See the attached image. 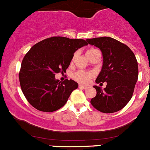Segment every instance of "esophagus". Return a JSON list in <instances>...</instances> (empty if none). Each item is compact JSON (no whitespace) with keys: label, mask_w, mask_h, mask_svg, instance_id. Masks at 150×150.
Instances as JSON below:
<instances>
[{"label":"esophagus","mask_w":150,"mask_h":150,"mask_svg":"<svg viewBox=\"0 0 150 150\" xmlns=\"http://www.w3.org/2000/svg\"><path fill=\"white\" fill-rule=\"evenodd\" d=\"M79 88H80V89H86L87 87H86V86H83V85H81V84H79Z\"/></svg>","instance_id":"obj_1"}]
</instances>
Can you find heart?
I'll use <instances>...</instances> for the list:
<instances>
[{"instance_id":"1","label":"heart","mask_w":150,"mask_h":150,"mask_svg":"<svg viewBox=\"0 0 150 150\" xmlns=\"http://www.w3.org/2000/svg\"><path fill=\"white\" fill-rule=\"evenodd\" d=\"M97 50L96 49H89L86 51V55H89L92 53V52ZM95 74L92 71H84V70H78L74 72L72 74L71 77L74 80L76 81L77 82H79L81 84H87L91 79L94 78Z\"/></svg>"}]
</instances>
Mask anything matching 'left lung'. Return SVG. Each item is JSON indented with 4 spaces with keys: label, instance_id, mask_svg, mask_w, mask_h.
<instances>
[{
    "label": "left lung",
    "instance_id": "obj_1",
    "mask_svg": "<svg viewBox=\"0 0 150 150\" xmlns=\"http://www.w3.org/2000/svg\"><path fill=\"white\" fill-rule=\"evenodd\" d=\"M86 41L99 47L103 53V68L95 81L98 84L107 83L104 90L94 86L97 95L91 100V104L104 113L117 112L132 98L138 79V64L135 55L126 45L109 37Z\"/></svg>",
    "mask_w": 150,
    "mask_h": 150
}]
</instances>
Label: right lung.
I'll use <instances>...</instances> for the list:
<instances>
[{
  "label": "right lung",
  "instance_id": "obj_1",
  "mask_svg": "<svg viewBox=\"0 0 150 150\" xmlns=\"http://www.w3.org/2000/svg\"><path fill=\"white\" fill-rule=\"evenodd\" d=\"M88 43L82 39L52 37L31 47L18 73L20 86L29 104L42 112L62 108L78 87L74 80L60 81L55 74L66 71L76 50Z\"/></svg>",
  "mask_w": 150,
  "mask_h": 150
}]
</instances>
